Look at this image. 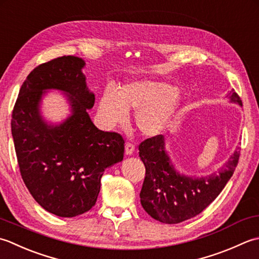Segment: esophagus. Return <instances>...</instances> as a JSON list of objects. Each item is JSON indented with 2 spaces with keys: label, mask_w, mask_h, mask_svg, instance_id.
<instances>
[{
  "label": "esophagus",
  "mask_w": 259,
  "mask_h": 259,
  "mask_svg": "<svg viewBox=\"0 0 259 259\" xmlns=\"http://www.w3.org/2000/svg\"><path fill=\"white\" fill-rule=\"evenodd\" d=\"M135 151V146L133 143H131V142H127V143L125 144V154L126 155H132Z\"/></svg>",
  "instance_id": "obj_1"
}]
</instances>
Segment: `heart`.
I'll use <instances>...</instances> for the list:
<instances>
[{"label":"heart","instance_id":"1","mask_svg":"<svg viewBox=\"0 0 259 259\" xmlns=\"http://www.w3.org/2000/svg\"><path fill=\"white\" fill-rule=\"evenodd\" d=\"M181 95L172 85L154 80H133L115 92L107 88L98 103V117L106 127L125 125L128 113L136 112L135 123L142 134L155 136L171 124L181 105Z\"/></svg>","mask_w":259,"mask_h":259}]
</instances>
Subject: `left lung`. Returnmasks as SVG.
I'll return each instance as SVG.
<instances>
[{
	"instance_id": "8db88e82",
	"label": "left lung",
	"mask_w": 259,
	"mask_h": 259,
	"mask_svg": "<svg viewBox=\"0 0 259 259\" xmlns=\"http://www.w3.org/2000/svg\"><path fill=\"white\" fill-rule=\"evenodd\" d=\"M229 98L230 102L241 106V99L234 89ZM139 151L145 165V178L140 193L142 207L152 218L168 225L182 223L202 212L233 177L240 155L237 147L218 173L193 178L177 172L165 152L163 135L143 141Z\"/></svg>"
}]
</instances>
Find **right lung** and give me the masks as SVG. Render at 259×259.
<instances>
[{
    "label": "right lung",
    "mask_w": 259,
    "mask_h": 259,
    "mask_svg": "<svg viewBox=\"0 0 259 259\" xmlns=\"http://www.w3.org/2000/svg\"><path fill=\"white\" fill-rule=\"evenodd\" d=\"M85 61L63 56L29 73L15 102L11 130L21 177L34 200L59 217H76L91 210L106 167L124 157V140L98 130L87 113L95 104L81 72ZM47 89L68 95L72 115L59 125H48L38 107Z\"/></svg>",
    "instance_id": "add662e5"
}]
</instances>
